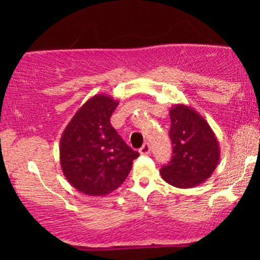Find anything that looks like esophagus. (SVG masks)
Here are the masks:
<instances>
[{"instance_id": "1", "label": "esophagus", "mask_w": 260, "mask_h": 260, "mask_svg": "<svg viewBox=\"0 0 260 260\" xmlns=\"http://www.w3.org/2000/svg\"><path fill=\"white\" fill-rule=\"evenodd\" d=\"M139 153L142 155H148L150 154V145H149V143H145L144 145H143L142 148H140Z\"/></svg>"}]
</instances>
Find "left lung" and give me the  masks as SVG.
Returning a JSON list of instances; mask_svg holds the SVG:
<instances>
[{"mask_svg": "<svg viewBox=\"0 0 260 260\" xmlns=\"http://www.w3.org/2000/svg\"><path fill=\"white\" fill-rule=\"evenodd\" d=\"M169 113L174 155L160 170L161 177L176 188L199 186L219 165V140L207 120L189 105L175 104Z\"/></svg>", "mask_w": 260, "mask_h": 260, "instance_id": "8db88e82", "label": "left lung"}]
</instances>
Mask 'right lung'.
Here are the masks:
<instances>
[{"mask_svg":"<svg viewBox=\"0 0 260 260\" xmlns=\"http://www.w3.org/2000/svg\"><path fill=\"white\" fill-rule=\"evenodd\" d=\"M120 101L96 94L83 104L59 139V161L66 180L79 192L103 197L126 181L139 156L110 123Z\"/></svg>","mask_w":260,"mask_h":260,"instance_id":"right-lung-1","label":"right lung"}]
</instances>
